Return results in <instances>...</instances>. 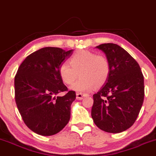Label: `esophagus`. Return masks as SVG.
<instances>
[{"label":"esophagus","instance_id":"esophagus-1","mask_svg":"<svg viewBox=\"0 0 156 156\" xmlns=\"http://www.w3.org/2000/svg\"><path fill=\"white\" fill-rule=\"evenodd\" d=\"M87 96V94H82V93H76V98L78 99H82L84 97Z\"/></svg>","mask_w":156,"mask_h":156}]
</instances>
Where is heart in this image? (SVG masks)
Returning <instances> with one entry per match:
<instances>
[{"label":"heart","mask_w":156,"mask_h":156,"mask_svg":"<svg viewBox=\"0 0 156 156\" xmlns=\"http://www.w3.org/2000/svg\"><path fill=\"white\" fill-rule=\"evenodd\" d=\"M69 63L59 67V76L63 83L70 85L78 77H81L70 89L78 93L86 92L94 88L101 87L108 81L111 71L109 59L102 54L89 51L76 52L70 58Z\"/></svg>","instance_id":"obj_1"}]
</instances>
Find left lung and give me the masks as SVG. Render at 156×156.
I'll use <instances>...</instances> for the list:
<instances>
[{
    "label": "left lung",
    "instance_id": "left-lung-1",
    "mask_svg": "<svg viewBox=\"0 0 156 156\" xmlns=\"http://www.w3.org/2000/svg\"><path fill=\"white\" fill-rule=\"evenodd\" d=\"M102 50L109 59L111 71L108 81L93 95L91 117L98 128L120 133L136 121L144 101V76L137 62L119 45L103 44Z\"/></svg>",
    "mask_w": 156,
    "mask_h": 156
}]
</instances>
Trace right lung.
I'll list each match as a JSON object with an SVG mask.
<instances>
[{
    "label": "right lung",
    "mask_w": 156,
    "mask_h": 156,
    "mask_svg": "<svg viewBox=\"0 0 156 156\" xmlns=\"http://www.w3.org/2000/svg\"><path fill=\"white\" fill-rule=\"evenodd\" d=\"M57 47H45L25 58L14 78L15 101L26 126L33 132L51 136L59 132L70 119L76 95L68 91L59 76V67L72 55ZM65 92L62 97L58 93Z\"/></svg>",
    "instance_id": "1"
}]
</instances>
